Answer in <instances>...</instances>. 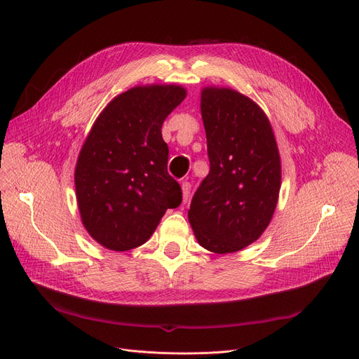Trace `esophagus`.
<instances>
[{"instance_id":"esophagus-1","label":"esophagus","mask_w":359,"mask_h":359,"mask_svg":"<svg viewBox=\"0 0 359 359\" xmlns=\"http://www.w3.org/2000/svg\"><path fill=\"white\" fill-rule=\"evenodd\" d=\"M181 187H182V199H184V202H187V201L190 199L191 184H190L189 181H184V182L181 184Z\"/></svg>"}]
</instances>
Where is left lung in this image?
Here are the masks:
<instances>
[{
    "instance_id": "1",
    "label": "left lung",
    "mask_w": 359,
    "mask_h": 359,
    "mask_svg": "<svg viewBox=\"0 0 359 359\" xmlns=\"http://www.w3.org/2000/svg\"><path fill=\"white\" fill-rule=\"evenodd\" d=\"M210 173L194 193L189 220L210 252H238L264 233L281 184L280 154L265 112L231 88L202 90Z\"/></svg>"
}]
</instances>
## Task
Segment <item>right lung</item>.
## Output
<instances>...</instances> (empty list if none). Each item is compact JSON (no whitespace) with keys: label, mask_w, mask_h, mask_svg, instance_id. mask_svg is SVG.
<instances>
[{"label":"right lung","mask_w":359,"mask_h":359,"mask_svg":"<svg viewBox=\"0 0 359 359\" xmlns=\"http://www.w3.org/2000/svg\"><path fill=\"white\" fill-rule=\"evenodd\" d=\"M184 99L180 85L135 86L95 119L74 186L85 229L103 247L126 252L142 245L166 210L180 206L182 191L168 173L161 126Z\"/></svg>","instance_id":"right-lung-1"}]
</instances>
